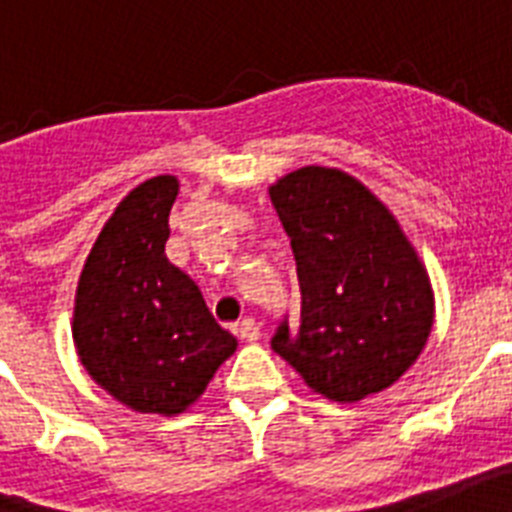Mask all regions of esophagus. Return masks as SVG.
I'll list each match as a JSON object with an SVG mask.
<instances>
[{
	"mask_svg": "<svg viewBox=\"0 0 512 512\" xmlns=\"http://www.w3.org/2000/svg\"><path fill=\"white\" fill-rule=\"evenodd\" d=\"M239 336H242L244 342H257L260 339V326H257L255 318H244L239 323Z\"/></svg>",
	"mask_w": 512,
	"mask_h": 512,
	"instance_id": "34e87169",
	"label": "esophagus"
}]
</instances>
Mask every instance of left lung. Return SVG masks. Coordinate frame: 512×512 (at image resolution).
I'll list each match as a JSON object with an SVG mask.
<instances>
[{
    "instance_id": "8db88e82",
    "label": "left lung",
    "mask_w": 512,
    "mask_h": 512,
    "mask_svg": "<svg viewBox=\"0 0 512 512\" xmlns=\"http://www.w3.org/2000/svg\"><path fill=\"white\" fill-rule=\"evenodd\" d=\"M268 194L292 239L302 294L299 328L284 318L270 347L326 400L384 392L434 326L421 257L384 202L344 170L307 165Z\"/></svg>"
}]
</instances>
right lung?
<instances>
[{
    "label": "right lung",
    "mask_w": 512,
    "mask_h": 512,
    "mask_svg": "<svg viewBox=\"0 0 512 512\" xmlns=\"http://www.w3.org/2000/svg\"><path fill=\"white\" fill-rule=\"evenodd\" d=\"M176 197V176L128 191L78 278V357L107 394L136 413H184L236 352L199 286L165 257Z\"/></svg>",
    "instance_id": "1"
}]
</instances>
